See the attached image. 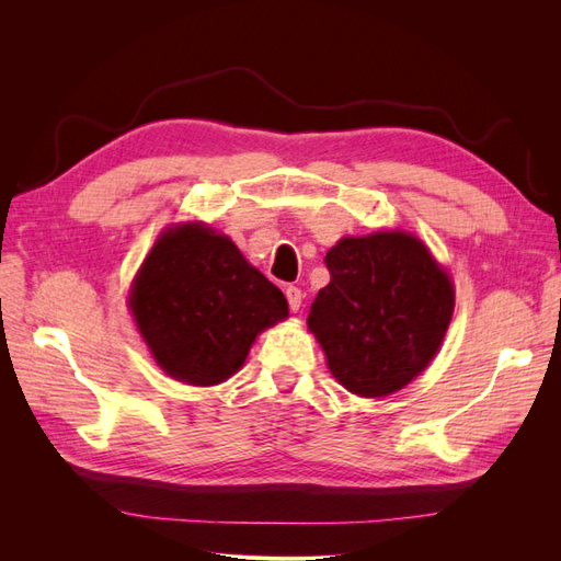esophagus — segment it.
Wrapping results in <instances>:
<instances>
[{"label": "esophagus", "instance_id": "1", "mask_svg": "<svg viewBox=\"0 0 561 561\" xmlns=\"http://www.w3.org/2000/svg\"><path fill=\"white\" fill-rule=\"evenodd\" d=\"M285 297H287V304H290V311H299L301 309V299H304V293L299 290V287H295V285H290L285 290Z\"/></svg>", "mask_w": 561, "mask_h": 561}]
</instances>
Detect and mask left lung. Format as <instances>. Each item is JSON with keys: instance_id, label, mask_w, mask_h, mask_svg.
Here are the masks:
<instances>
[{"instance_id": "8db88e82", "label": "left lung", "mask_w": 561, "mask_h": 561, "mask_svg": "<svg viewBox=\"0 0 561 561\" xmlns=\"http://www.w3.org/2000/svg\"><path fill=\"white\" fill-rule=\"evenodd\" d=\"M325 264L330 283L313 299L307 322L330 371L360 398L396 393L443 344L454 313L451 278L404 231L348 236Z\"/></svg>"}]
</instances>
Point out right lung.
Segmentation results:
<instances>
[{"mask_svg": "<svg viewBox=\"0 0 561 561\" xmlns=\"http://www.w3.org/2000/svg\"><path fill=\"white\" fill-rule=\"evenodd\" d=\"M128 307L159 367L192 386L236 375L257 334L287 318L278 287L231 239L201 222L159 236L133 280Z\"/></svg>", "mask_w": 561, "mask_h": 561, "instance_id": "obj_1", "label": "right lung"}]
</instances>
